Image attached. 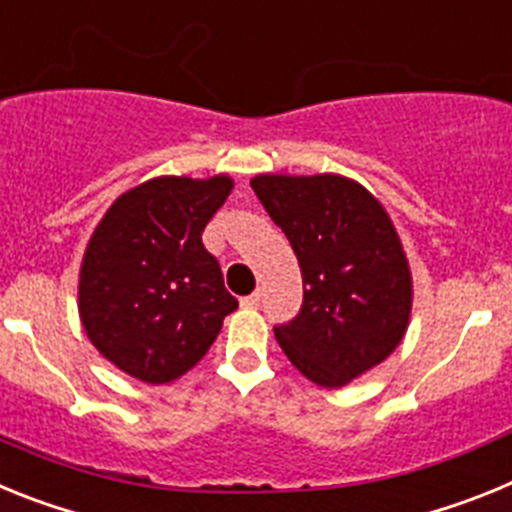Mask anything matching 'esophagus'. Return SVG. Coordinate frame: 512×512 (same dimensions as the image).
Returning a JSON list of instances; mask_svg holds the SVG:
<instances>
[{
  "label": "esophagus",
  "instance_id": "34e87169",
  "mask_svg": "<svg viewBox=\"0 0 512 512\" xmlns=\"http://www.w3.org/2000/svg\"><path fill=\"white\" fill-rule=\"evenodd\" d=\"M241 305H243V307H248V310H256V307L261 305V292H253V295L243 297Z\"/></svg>",
  "mask_w": 512,
  "mask_h": 512
}]
</instances>
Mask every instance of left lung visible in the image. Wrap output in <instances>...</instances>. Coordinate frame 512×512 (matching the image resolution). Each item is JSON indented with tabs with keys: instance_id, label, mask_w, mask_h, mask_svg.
I'll list each match as a JSON object with an SVG mask.
<instances>
[{
	"instance_id": "1",
	"label": "left lung",
	"mask_w": 512,
	"mask_h": 512,
	"mask_svg": "<svg viewBox=\"0 0 512 512\" xmlns=\"http://www.w3.org/2000/svg\"><path fill=\"white\" fill-rule=\"evenodd\" d=\"M251 187L302 269L300 315L274 336L310 382L346 387L408 330L413 274L395 223L369 189L341 174H259Z\"/></svg>"
}]
</instances>
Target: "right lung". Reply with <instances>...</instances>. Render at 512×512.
Listing matches in <instances>:
<instances>
[{"instance_id":"1","label":"right lung","mask_w":512,"mask_h":512,"mask_svg":"<svg viewBox=\"0 0 512 512\" xmlns=\"http://www.w3.org/2000/svg\"><path fill=\"white\" fill-rule=\"evenodd\" d=\"M233 179L156 176L120 194L87 243L79 318L120 372L148 384L187 374L210 351L238 300L202 230Z\"/></svg>"}]
</instances>
